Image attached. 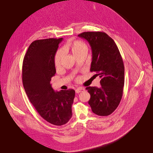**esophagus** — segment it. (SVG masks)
<instances>
[{
  "label": "esophagus",
  "instance_id": "34e87169",
  "mask_svg": "<svg viewBox=\"0 0 153 153\" xmlns=\"http://www.w3.org/2000/svg\"><path fill=\"white\" fill-rule=\"evenodd\" d=\"M84 91H85L84 88H82V87H78L77 89H76V92L77 94H79V93L81 92H84Z\"/></svg>",
  "mask_w": 153,
  "mask_h": 153
}]
</instances>
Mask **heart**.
I'll use <instances>...</instances> for the list:
<instances>
[{
	"instance_id": "heart-1",
	"label": "heart",
	"mask_w": 153,
	"mask_h": 153,
	"mask_svg": "<svg viewBox=\"0 0 153 153\" xmlns=\"http://www.w3.org/2000/svg\"><path fill=\"white\" fill-rule=\"evenodd\" d=\"M70 47L72 53L74 56L78 54L79 53H81L84 50H87V47L85 43L82 41H74L70 45ZM64 55V50L62 49H60L57 51L55 56H54V64L56 67H59L61 59Z\"/></svg>"
}]
</instances>
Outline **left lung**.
Returning <instances> with one entry per match:
<instances>
[{
  "label": "left lung",
  "instance_id": "8db88e82",
  "mask_svg": "<svg viewBox=\"0 0 153 153\" xmlns=\"http://www.w3.org/2000/svg\"><path fill=\"white\" fill-rule=\"evenodd\" d=\"M78 36L89 42L92 53L91 72L101 79L100 87H87L92 111L99 116H108L116 110L121 101L125 82L123 61L118 48L107 33L87 31Z\"/></svg>",
  "mask_w": 153,
  "mask_h": 153
}]
</instances>
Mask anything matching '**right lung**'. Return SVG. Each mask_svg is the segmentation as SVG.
<instances>
[{
  "instance_id": "add662e5",
  "label": "right lung",
  "mask_w": 153,
  "mask_h": 153,
  "mask_svg": "<svg viewBox=\"0 0 153 153\" xmlns=\"http://www.w3.org/2000/svg\"><path fill=\"white\" fill-rule=\"evenodd\" d=\"M62 38L35 40L24 56L22 82L28 97L38 113L48 122L61 126L72 117L75 91L55 92L51 77L56 74L54 56Z\"/></svg>"
}]
</instances>
